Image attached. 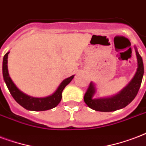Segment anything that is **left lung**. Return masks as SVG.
<instances>
[{
    "instance_id": "obj_1",
    "label": "left lung",
    "mask_w": 146,
    "mask_h": 146,
    "mask_svg": "<svg viewBox=\"0 0 146 146\" xmlns=\"http://www.w3.org/2000/svg\"><path fill=\"white\" fill-rule=\"evenodd\" d=\"M135 50L138 67L131 81L117 94L110 97L99 99L93 98L96 89L94 83L91 82L84 96V102L89 107L100 112H113L125 107L135 99L139 90L144 74V66L142 56L138 52L136 46H135Z\"/></svg>"
}]
</instances>
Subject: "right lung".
Listing matches in <instances>:
<instances>
[{"instance_id":"add662e5","label":"right lung","mask_w":146,"mask_h":146,"mask_svg":"<svg viewBox=\"0 0 146 146\" xmlns=\"http://www.w3.org/2000/svg\"><path fill=\"white\" fill-rule=\"evenodd\" d=\"M9 53L10 52H7L4 55L3 59V66H2L3 77L11 96L16 100L17 103L20 104L21 106H23L24 109L31 111H45V110L53 109L58 105L62 99V92L66 87V86L70 83L74 77V75L71 76L70 77L66 78L64 80L62 81V83L60 84L56 90L52 95L43 98L33 97L31 96L27 95L26 93L20 90L11 80L7 68V58H8Z\"/></svg>"}]
</instances>
